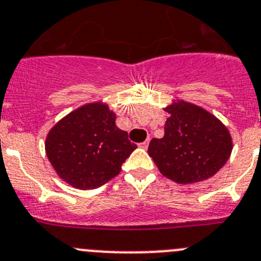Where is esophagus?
Returning a JSON list of instances; mask_svg holds the SVG:
<instances>
[{
	"label": "esophagus",
	"mask_w": 261,
	"mask_h": 261,
	"mask_svg": "<svg viewBox=\"0 0 261 261\" xmlns=\"http://www.w3.org/2000/svg\"><path fill=\"white\" fill-rule=\"evenodd\" d=\"M148 144H149V140H145V142H143V143H140V144H139V147L140 148H143V149H147V148H148Z\"/></svg>",
	"instance_id": "1"
}]
</instances>
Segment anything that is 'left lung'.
<instances>
[{"instance_id":"1","label":"left lung","mask_w":261,"mask_h":261,"mask_svg":"<svg viewBox=\"0 0 261 261\" xmlns=\"http://www.w3.org/2000/svg\"><path fill=\"white\" fill-rule=\"evenodd\" d=\"M165 135L152 139L148 154L164 177L179 185L213 177L229 160L233 139L226 126L204 108L174 98L164 108Z\"/></svg>"}]
</instances>
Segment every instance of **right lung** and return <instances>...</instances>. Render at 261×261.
Here are the masks:
<instances>
[{
  "instance_id": "obj_1",
  "label": "right lung",
  "mask_w": 261,
  "mask_h": 261,
  "mask_svg": "<svg viewBox=\"0 0 261 261\" xmlns=\"http://www.w3.org/2000/svg\"><path fill=\"white\" fill-rule=\"evenodd\" d=\"M107 102H88L70 112L49 130L46 157L63 182L79 190L102 186L119 174L136 148L116 125Z\"/></svg>"
}]
</instances>
